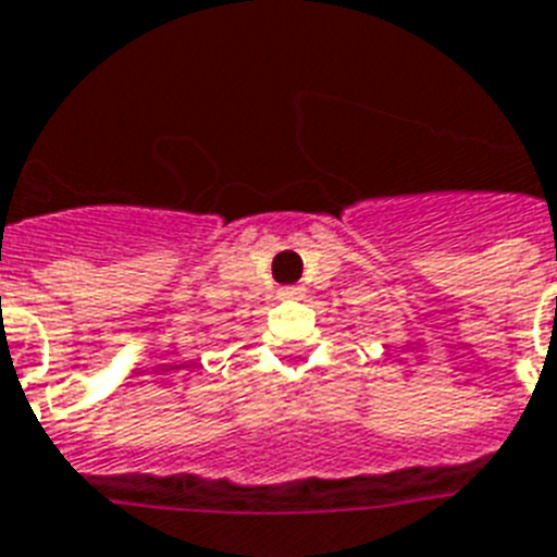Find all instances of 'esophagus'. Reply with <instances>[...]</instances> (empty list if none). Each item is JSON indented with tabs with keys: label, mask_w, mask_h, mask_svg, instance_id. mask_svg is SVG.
I'll return each mask as SVG.
<instances>
[{
	"label": "esophagus",
	"mask_w": 557,
	"mask_h": 557,
	"mask_svg": "<svg viewBox=\"0 0 557 557\" xmlns=\"http://www.w3.org/2000/svg\"><path fill=\"white\" fill-rule=\"evenodd\" d=\"M277 297H280V300H300V297H306V288H302V286H286V288H280Z\"/></svg>",
	"instance_id": "34e87169"
}]
</instances>
